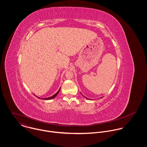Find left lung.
I'll return each mask as SVG.
<instances>
[{
  "label": "left lung",
  "mask_w": 147,
  "mask_h": 147,
  "mask_svg": "<svg viewBox=\"0 0 147 147\" xmlns=\"http://www.w3.org/2000/svg\"><path fill=\"white\" fill-rule=\"evenodd\" d=\"M81 94H82V93H81ZM82 95H83V94H82ZM84 96V97H85V98H86V99H88V100H90V99H89V98H86V97H85V96Z\"/></svg>",
  "instance_id": "8db88e82"
}]
</instances>
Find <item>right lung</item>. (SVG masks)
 Returning a JSON list of instances; mask_svg holds the SVG:
<instances>
[{"instance_id":"obj_1","label":"right lung","mask_w":147,"mask_h":147,"mask_svg":"<svg viewBox=\"0 0 147 147\" xmlns=\"http://www.w3.org/2000/svg\"><path fill=\"white\" fill-rule=\"evenodd\" d=\"M60 89H61V88L59 89V90L55 94H54L53 96H52L51 97H47V98H42L43 100H51V99H53V98H54L57 96V94L59 93V91H60ZM38 98H40V97H38Z\"/></svg>"}]
</instances>
